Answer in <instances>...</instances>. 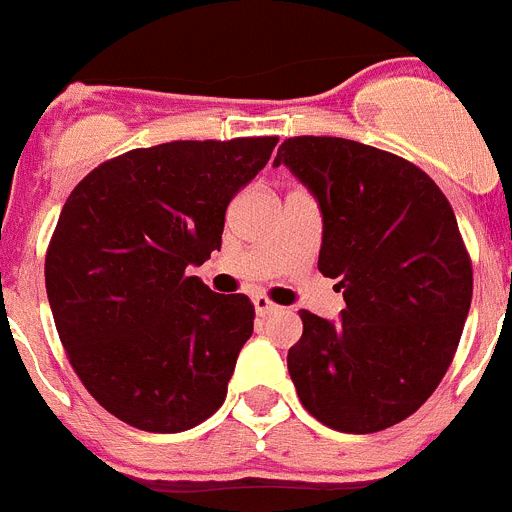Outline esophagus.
<instances>
[{
  "label": "esophagus",
  "instance_id": "esophagus-1",
  "mask_svg": "<svg viewBox=\"0 0 512 512\" xmlns=\"http://www.w3.org/2000/svg\"><path fill=\"white\" fill-rule=\"evenodd\" d=\"M253 307H256V312H259L261 318H269V315H277L279 312V305H274V302L264 295L253 297Z\"/></svg>",
  "mask_w": 512,
  "mask_h": 512
}]
</instances>
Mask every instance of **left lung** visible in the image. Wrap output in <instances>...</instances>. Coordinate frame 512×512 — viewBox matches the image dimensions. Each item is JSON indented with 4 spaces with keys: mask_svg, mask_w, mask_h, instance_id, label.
<instances>
[{
    "mask_svg": "<svg viewBox=\"0 0 512 512\" xmlns=\"http://www.w3.org/2000/svg\"><path fill=\"white\" fill-rule=\"evenodd\" d=\"M282 164L318 200V269L346 300L338 320L300 312L289 377L333 431H384L433 395L459 346L472 261L456 215L425 171L356 140L287 138Z\"/></svg>",
    "mask_w": 512,
    "mask_h": 512,
    "instance_id": "8db88e82",
    "label": "left lung"
}]
</instances>
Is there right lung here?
Wrapping results in <instances>:
<instances>
[{
  "label": "right lung",
  "instance_id": "add662e5",
  "mask_svg": "<svg viewBox=\"0 0 512 512\" xmlns=\"http://www.w3.org/2000/svg\"><path fill=\"white\" fill-rule=\"evenodd\" d=\"M277 140L135 148L69 194L45 256L48 302L74 372L122 423L179 433L225 402L253 305L187 269L220 251L230 200Z\"/></svg>",
  "mask_w": 512,
  "mask_h": 512
}]
</instances>
